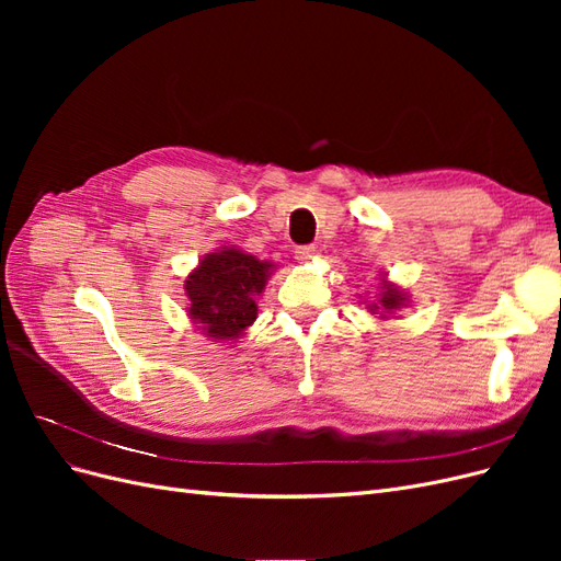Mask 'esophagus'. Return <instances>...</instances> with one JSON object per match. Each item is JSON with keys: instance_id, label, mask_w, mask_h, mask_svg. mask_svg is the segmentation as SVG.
Here are the masks:
<instances>
[{"instance_id": "obj_1", "label": "esophagus", "mask_w": 561, "mask_h": 561, "mask_svg": "<svg viewBox=\"0 0 561 561\" xmlns=\"http://www.w3.org/2000/svg\"><path fill=\"white\" fill-rule=\"evenodd\" d=\"M295 257H297V262H311L313 257H316V248L313 245H299V248H295Z\"/></svg>"}]
</instances>
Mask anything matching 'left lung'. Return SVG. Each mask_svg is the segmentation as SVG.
<instances>
[{
    "instance_id": "8db88e82",
    "label": "left lung",
    "mask_w": 561,
    "mask_h": 561,
    "mask_svg": "<svg viewBox=\"0 0 561 561\" xmlns=\"http://www.w3.org/2000/svg\"><path fill=\"white\" fill-rule=\"evenodd\" d=\"M407 304H410V299H407L404 290H400V287L393 283L381 280L379 297H377V301L367 304V309H369V313H379V318H386L388 313H396L398 309L407 307Z\"/></svg>"
}]
</instances>
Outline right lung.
Returning a JSON list of instances; mask_svg holds the SVG:
<instances>
[{
  "mask_svg": "<svg viewBox=\"0 0 561 561\" xmlns=\"http://www.w3.org/2000/svg\"><path fill=\"white\" fill-rule=\"evenodd\" d=\"M274 268L239 248L206 254L184 280L186 313L215 342H236L257 318V297Z\"/></svg>",
  "mask_w": 561,
  "mask_h": 561,
  "instance_id": "1",
  "label": "right lung"
}]
</instances>
